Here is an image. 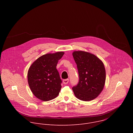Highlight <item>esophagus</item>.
I'll use <instances>...</instances> for the list:
<instances>
[{
  "label": "esophagus",
  "instance_id": "1",
  "mask_svg": "<svg viewBox=\"0 0 133 133\" xmlns=\"http://www.w3.org/2000/svg\"><path fill=\"white\" fill-rule=\"evenodd\" d=\"M69 79H64V80H63V83H64V84H66L68 83V82H69Z\"/></svg>",
  "mask_w": 133,
  "mask_h": 133
}]
</instances>
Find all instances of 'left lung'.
<instances>
[{
	"instance_id": "1",
	"label": "left lung",
	"mask_w": 133,
	"mask_h": 133,
	"mask_svg": "<svg viewBox=\"0 0 133 133\" xmlns=\"http://www.w3.org/2000/svg\"><path fill=\"white\" fill-rule=\"evenodd\" d=\"M73 56L79 77L78 83L72 88L74 93L81 100H92L100 94L105 84L104 64L95 55L84 51H74Z\"/></svg>"
}]
</instances>
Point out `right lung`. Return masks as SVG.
I'll use <instances>...</instances> for the list:
<instances>
[{
  "label": "right lung",
  "mask_w": 133,
  "mask_h": 133,
  "mask_svg": "<svg viewBox=\"0 0 133 133\" xmlns=\"http://www.w3.org/2000/svg\"><path fill=\"white\" fill-rule=\"evenodd\" d=\"M64 53L58 52L39 57L30 67L28 80L30 88L37 98L44 101L59 95L62 80L56 69L57 63Z\"/></svg>",
  "instance_id": "obj_1"
}]
</instances>
